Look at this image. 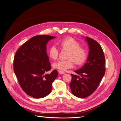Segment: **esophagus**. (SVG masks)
<instances>
[{"instance_id": "esophagus-1", "label": "esophagus", "mask_w": 121, "mask_h": 121, "mask_svg": "<svg viewBox=\"0 0 121 121\" xmlns=\"http://www.w3.org/2000/svg\"><path fill=\"white\" fill-rule=\"evenodd\" d=\"M59 73H60V74H64V73H65L63 71H62L60 70V71H59Z\"/></svg>"}]
</instances>
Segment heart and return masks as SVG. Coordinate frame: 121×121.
Instances as JSON below:
<instances>
[{"label": "heart", "mask_w": 121, "mask_h": 121, "mask_svg": "<svg viewBox=\"0 0 121 121\" xmlns=\"http://www.w3.org/2000/svg\"><path fill=\"white\" fill-rule=\"evenodd\" d=\"M62 50L67 51L66 60L57 61L53 64L55 69L65 71L72 68L74 63L77 65H82L87 57V50L81 47L80 43L72 38H67L59 41L58 43ZM59 50L55 45L51 46L48 51V54L51 59L56 60L58 56Z\"/></svg>", "instance_id": "b5f03b06"}]
</instances>
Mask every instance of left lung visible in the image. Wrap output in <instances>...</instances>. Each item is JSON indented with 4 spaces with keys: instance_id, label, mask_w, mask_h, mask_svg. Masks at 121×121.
Wrapping results in <instances>:
<instances>
[{
    "instance_id": "8db88e82",
    "label": "left lung",
    "mask_w": 121,
    "mask_h": 121,
    "mask_svg": "<svg viewBox=\"0 0 121 121\" xmlns=\"http://www.w3.org/2000/svg\"><path fill=\"white\" fill-rule=\"evenodd\" d=\"M90 51L87 62L81 69L75 71L78 75L71 73L70 84L72 93L79 98H86L95 91L105 73V58L101 47L96 41L86 39Z\"/></svg>"
}]
</instances>
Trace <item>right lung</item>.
Instances as JSON below:
<instances>
[{
	"instance_id": "1",
	"label": "right lung",
	"mask_w": 121,
	"mask_h": 121,
	"mask_svg": "<svg viewBox=\"0 0 121 121\" xmlns=\"http://www.w3.org/2000/svg\"><path fill=\"white\" fill-rule=\"evenodd\" d=\"M55 36L36 35L18 49L14 58V71L20 86L28 95L43 98L50 93L52 84L58 76L56 70H51L46 53L48 41Z\"/></svg>"
}]
</instances>
